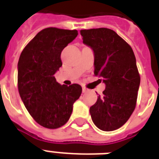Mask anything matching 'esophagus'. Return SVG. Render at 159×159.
<instances>
[{
  "label": "esophagus",
  "instance_id": "1",
  "mask_svg": "<svg viewBox=\"0 0 159 159\" xmlns=\"http://www.w3.org/2000/svg\"><path fill=\"white\" fill-rule=\"evenodd\" d=\"M89 92V90L87 89V88H86V87H82V92L83 93H87V92Z\"/></svg>",
  "mask_w": 159,
  "mask_h": 159
}]
</instances>
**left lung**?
<instances>
[{"label":"left lung","mask_w":159,"mask_h":159,"mask_svg":"<svg viewBox=\"0 0 159 159\" xmlns=\"http://www.w3.org/2000/svg\"><path fill=\"white\" fill-rule=\"evenodd\" d=\"M83 43L94 53V73L106 89L90 108L97 128L112 131L126 123L135 108L140 77L133 49L112 30H81Z\"/></svg>","instance_id":"8db88e82"}]
</instances>
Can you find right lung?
<instances>
[{"label": "right lung", "instance_id": "obj_1", "mask_svg": "<svg viewBox=\"0 0 159 159\" xmlns=\"http://www.w3.org/2000/svg\"><path fill=\"white\" fill-rule=\"evenodd\" d=\"M78 34L77 30L46 28L39 32L22 51L18 62V89L24 105L43 127L57 129L67 123L82 87L56 81L62 65L61 53Z\"/></svg>", "mask_w": 159, "mask_h": 159}]
</instances>
